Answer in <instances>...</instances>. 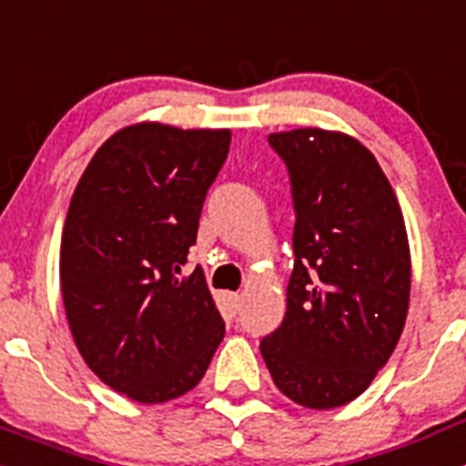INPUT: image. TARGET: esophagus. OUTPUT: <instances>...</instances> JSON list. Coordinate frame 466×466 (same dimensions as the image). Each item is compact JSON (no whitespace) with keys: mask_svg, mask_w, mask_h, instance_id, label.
I'll list each match as a JSON object with an SVG mask.
<instances>
[{"mask_svg":"<svg viewBox=\"0 0 466 466\" xmlns=\"http://www.w3.org/2000/svg\"><path fill=\"white\" fill-rule=\"evenodd\" d=\"M240 299H242V296L238 294V291H228V294H226V303H228L230 310L236 312L238 308H240Z\"/></svg>","mask_w":466,"mask_h":466,"instance_id":"1","label":"esophagus"}]
</instances>
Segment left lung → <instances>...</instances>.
I'll return each mask as SVG.
<instances>
[{
  "instance_id": "1",
  "label": "left lung",
  "mask_w": 466,
  "mask_h": 466,
  "mask_svg": "<svg viewBox=\"0 0 466 466\" xmlns=\"http://www.w3.org/2000/svg\"><path fill=\"white\" fill-rule=\"evenodd\" d=\"M294 198L287 312L261 355L282 394L306 409L350 403L392 357L406 324L410 249L376 156L345 133L268 135Z\"/></svg>"
}]
</instances>
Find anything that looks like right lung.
<instances>
[{
  "instance_id": "add662e5",
  "label": "right lung",
  "mask_w": 466,
  "mask_h": 466,
  "mask_svg": "<svg viewBox=\"0 0 466 466\" xmlns=\"http://www.w3.org/2000/svg\"><path fill=\"white\" fill-rule=\"evenodd\" d=\"M230 130L135 123L95 151L69 203L60 287L90 371L139 403L182 397L224 339L203 268L182 275Z\"/></svg>"
}]
</instances>
